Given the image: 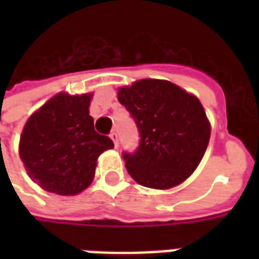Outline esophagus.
Returning <instances> with one entry per match:
<instances>
[{"mask_svg":"<svg viewBox=\"0 0 259 259\" xmlns=\"http://www.w3.org/2000/svg\"><path fill=\"white\" fill-rule=\"evenodd\" d=\"M109 137H111V139H112L113 144H115V147H116V148H118V146H119V141H118V135H116V132H112V133H111V135H109Z\"/></svg>","mask_w":259,"mask_h":259,"instance_id":"1","label":"esophagus"}]
</instances>
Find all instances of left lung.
I'll list each match as a JSON object with an SVG mask.
<instances>
[{"label":"left lung","mask_w":259,"mask_h":259,"mask_svg":"<svg viewBox=\"0 0 259 259\" xmlns=\"http://www.w3.org/2000/svg\"><path fill=\"white\" fill-rule=\"evenodd\" d=\"M140 132L135 154H123L139 185L168 190L190 178L206 151L211 123L200 100L168 80L141 79L118 89Z\"/></svg>","instance_id":"8db88e82"}]
</instances>
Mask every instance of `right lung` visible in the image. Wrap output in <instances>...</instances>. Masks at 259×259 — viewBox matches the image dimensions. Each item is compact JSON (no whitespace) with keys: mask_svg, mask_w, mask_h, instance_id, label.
Returning <instances> with one entry per match:
<instances>
[{"mask_svg":"<svg viewBox=\"0 0 259 259\" xmlns=\"http://www.w3.org/2000/svg\"><path fill=\"white\" fill-rule=\"evenodd\" d=\"M93 93H58L30 115L22 130L19 157L29 178L42 190L76 195L94 179L97 159L113 148L94 130Z\"/></svg>","mask_w":259,"mask_h":259,"instance_id":"obj_1","label":"right lung"}]
</instances>
